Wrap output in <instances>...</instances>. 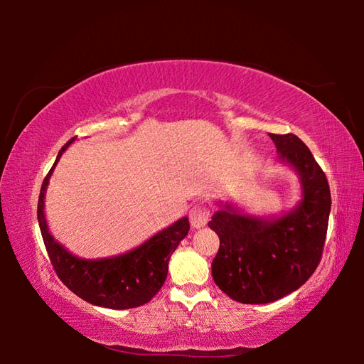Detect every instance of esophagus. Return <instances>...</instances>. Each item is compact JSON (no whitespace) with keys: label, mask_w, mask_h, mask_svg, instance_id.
Here are the masks:
<instances>
[{"label":"esophagus","mask_w":364,"mask_h":364,"mask_svg":"<svg viewBox=\"0 0 364 364\" xmlns=\"http://www.w3.org/2000/svg\"><path fill=\"white\" fill-rule=\"evenodd\" d=\"M208 218H210V208L204 204H197L189 210V221L193 228L205 226Z\"/></svg>","instance_id":"34e87169"}]
</instances>
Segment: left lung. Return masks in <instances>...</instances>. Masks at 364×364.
<instances>
[{
  "mask_svg": "<svg viewBox=\"0 0 364 364\" xmlns=\"http://www.w3.org/2000/svg\"><path fill=\"white\" fill-rule=\"evenodd\" d=\"M279 159L300 173L304 199L276 220L232 212L230 205L208 221L220 249L212 262L215 284L241 304H269L305 284L321 262L331 212L323 168L292 133H269Z\"/></svg>",
  "mask_w": 364,
  "mask_h": 364,
  "instance_id": "8db88e82",
  "label": "left lung"
}]
</instances>
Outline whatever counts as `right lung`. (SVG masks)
<instances>
[{"label":"right lung","instance_id":"obj_1","mask_svg":"<svg viewBox=\"0 0 364 364\" xmlns=\"http://www.w3.org/2000/svg\"><path fill=\"white\" fill-rule=\"evenodd\" d=\"M70 141L59 151V157L69 147ZM53 168L43 180L38 199V223L43 241L48 250L49 260L59 276V279L90 304L97 306L112 308V310H127L144 305L164 286L168 273V260L189 231V220L181 218L167 230L157 232L138 249L119 257L102 258V260H83L67 252L63 245L54 241L48 231V225L43 213L45 205V191Z\"/></svg>","mask_w":364,"mask_h":364}]
</instances>
